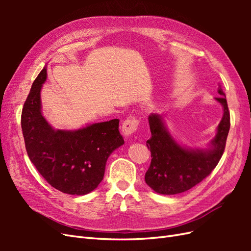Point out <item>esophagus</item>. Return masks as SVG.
<instances>
[{"label": "esophagus", "instance_id": "1", "mask_svg": "<svg viewBox=\"0 0 251 251\" xmlns=\"http://www.w3.org/2000/svg\"><path fill=\"white\" fill-rule=\"evenodd\" d=\"M138 125H139V120L137 119V117L135 116L127 117L123 124V133L126 136H130L134 134L136 131H137Z\"/></svg>", "mask_w": 251, "mask_h": 251}]
</instances>
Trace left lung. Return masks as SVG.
Here are the masks:
<instances>
[{"instance_id":"1","label":"left lung","mask_w":251,"mask_h":251,"mask_svg":"<svg viewBox=\"0 0 251 251\" xmlns=\"http://www.w3.org/2000/svg\"><path fill=\"white\" fill-rule=\"evenodd\" d=\"M216 100L223 105V117L209 149L189 150L181 147L166 130L163 118L151 114V137L147 141L151 151V165L146 173L147 184L158 194L176 195L188 191L206 178L221 159L230 127V115L222 86Z\"/></svg>"}]
</instances>
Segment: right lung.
<instances>
[{
    "mask_svg": "<svg viewBox=\"0 0 251 251\" xmlns=\"http://www.w3.org/2000/svg\"><path fill=\"white\" fill-rule=\"evenodd\" d=\"M47 69L37 75L22 111V131L30 161L59 192L82 196L103 179L105 163L125 143L119 119L89 125L76 131L54 130L41 111V89Z\"/></svg>",
    "mask_w": 251,
    "mask_h": 251,
    "instance_id": "right-lung-1",
    "label": "right lung"
}]
</instances>
